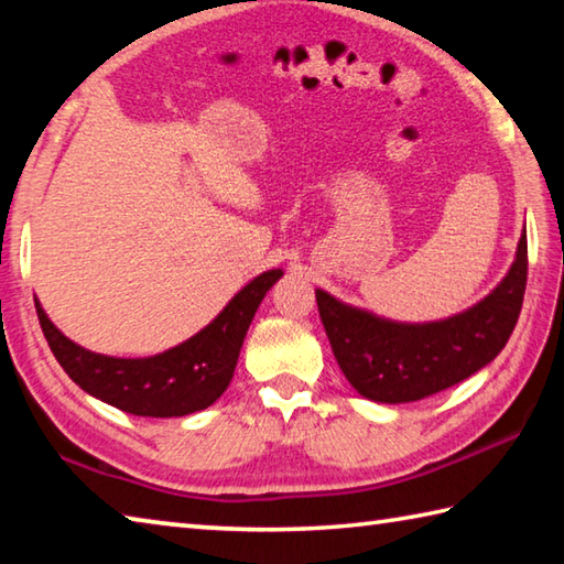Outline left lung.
Wrapping results in <instances>:
<instances>
[{"label":"left lung","instance_id":"left-lung-1","mask_svg":"<svg viewBox=\"0 0 564 564\" xmlns=\"http://www.w3.org/2000/svg\"><path fill=\"white\" fill-rule=\"evenodd\" d=\"M528 283V237L496 291L466 313L438 323H394L345 305L317 289L327 340L357 392L372 402L402 404L464 382L503 350L518 323Z\"/></svg>","mask_w":564,"mask_h":564}]
</instances>
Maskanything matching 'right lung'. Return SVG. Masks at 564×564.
Returning a JSON list of instances; mask_svg holds the SVG:
<instances>
[{
	"mask_svg": "<svg viewBox=\"0 0 564 564\" xmlns=\"http://www.w3.org/2000/svg\"><path fill=\"white\" fill-rule=\"evenodd\" d=\"M281 275V269L256 275L204 330L167 352L135 360L98 355L76 345L48 321L36 299L34 303L51 352L84 392L120 412L167 419L207 409L224 394L253 313Z\"/></svg>",
	"mask_w": 564,
	"mask_h": 564,
	"instance_id": "add662e5",
	"label": "right lung"
}]
</instances>
